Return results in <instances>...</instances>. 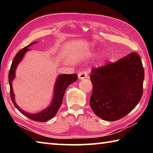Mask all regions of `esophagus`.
<instances>
[{
	"instance_id": "1",
	"label": "esophagus",
	"mask_w": 153,
	"mask_h": 153,
	"mask_svg": "<svg viewBox=\"0 0 153 153\" xmlns=\"http://www.w3.org/2000/svg\"><path fill=\"white\" fill-rule=\"evenodd\" d=\"M88 76L86 71H81L78 74V78L80 79L88 78Z\"/></svg>"
}]
</instances>
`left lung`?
<instances>
[{
    "label": "left lung",
    "instance_id": "8db88e82",
    "mask_svg": "<svg viewBox=\"0 0 153 153\" xmlns=\"http://www.w3.org/2000/svg\"><path fill=\"white\" fill-rule=\"evenodd\" d=\"M90 78L93 85L90 105L104 120L125 117L136 107L143 94L144 67L136 53L94 68Z\"/></svg>",
    "mask_w": 153,
    "mask_h": 153
}]
</instances>
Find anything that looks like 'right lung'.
Segmentation results:
<instances>
[{"instance_id": "obj_1", "label": "right lung", "mask_w": 153, "mask_h": 153, "mask_svg": "<svg viewBox=\"0 0 153 153\" xmlns=\"http://www.w3.org/2000/svg\"><path fill=\"white\" fill-rule=\"evenodd\" d=\"M36 42H32L30 45H27L20 50L17 55H15V58L13 59V61L12 62L11 68L9 72V83L10 86V94H11V98L13 103L15 107H16L18 111H19L23 115L26 116L30 120H32L36 121H39V122H45V121H48L51 120L53 117L55 116V115L57 113L58 110L60 108L61 105L63 102V98L64 97L65 92L67 88L68 87L69 85L71 84L72 83L76 82L77 79V74H62L60 75L58 77L57 79H56L55 83V92H54V97L53 99V101L51 102V105L49 107L44 110L42 112L36 113V114H31L25 112L24 110H22L21 108L17 105L16 102H15L14 100V93L13 91L12 88V81L15 77V69L18 65L19 62L22 61V59L24 57L25 53H26L27 51L30 49L28 48L30 46H31L33 44Z\"/></svg>"}]
</instances>
